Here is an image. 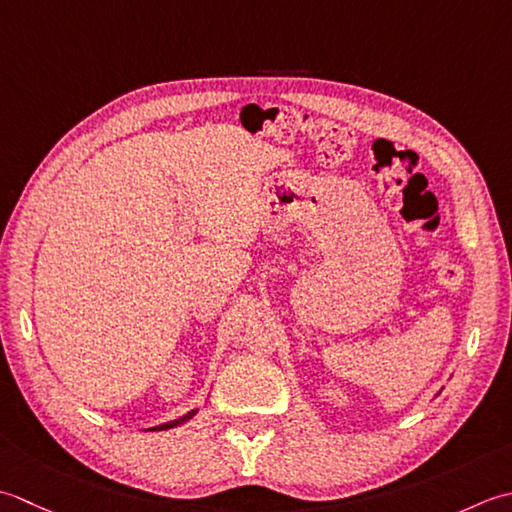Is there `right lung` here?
I'll return each instance as SVG.
<instances>
[{"mask_svg":"<svg viewBox=\"0 0 512 512\" xmlns=\"http://www.w3.org/2000/svg\"><path fill=\"white\" fill-rule=\"evenodd\" d=\"M196 411H192V413H187L185 417H181V420H174V422H168V424H161V426H156V429L154 431H165V429H172V426H179V424H183V422H187V420H190V417L194 415Z\"/></svg>","mask_w":512,"mask_h":512,"instance_id":"right-lung-1","label":"right lung"}]
</instances>
